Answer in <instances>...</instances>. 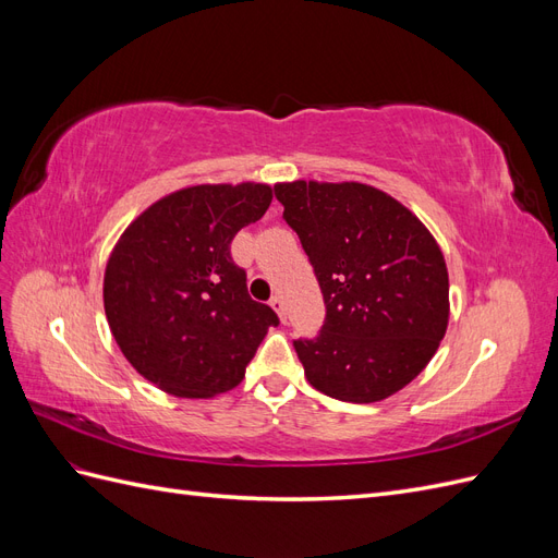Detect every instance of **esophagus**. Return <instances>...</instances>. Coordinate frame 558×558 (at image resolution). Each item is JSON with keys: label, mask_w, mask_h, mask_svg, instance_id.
I'll return each instance as SVG.
<instances>
[{"label": "esophagus", "mask_w": 558, "mask_h": 558, "mask_svg": "<svg viewBox=\"0 0 558 558\" xmlns=\"http://www.w3.org/2000/svg\"><path fill=\"white\" fill-rule=\"evenodd\" d=\"M269 305H272V310L279 314L281 320H286V305H283V298L281 295H272V300H269Z\"/></svg>", "instance_id": "34e87169"}]
</instances>
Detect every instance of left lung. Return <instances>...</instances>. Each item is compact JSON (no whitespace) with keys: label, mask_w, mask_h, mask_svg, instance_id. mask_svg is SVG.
<instances>
[{"label":"left lung","mask_w":558,"mask_h":558,"mask_svg":"<svg viewBox=\"0 0 558 558\" xmlns=\"http://www.w3.org/2000/svg\"><path fill=\"white\" fill-rule=\"evenodd\" d=\"M324 293L326 320L295 353L316 391L377 402L408 386L449 320L442 251L398 199L365 183L275 185Z\"/></svg>","instance_id":"obj_1"}]
</instances>
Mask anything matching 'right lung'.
<instances>
[{"instance_id":"right-lung-1","label":"right lung","mask_w":558,"mask_h":558,"mask_svg":"<svg viewBox=\"0 0 558 558\" xmlns=\"http://www.w3.org/2000/svg\"><path fill=\"white\" fill-rule=\"evenodd\" d=\"M272 202L265 183L191 185L150 205L113 246L105 312L142 377L179 398H211L244 379L279 316L246 289L230 244Z\"/></svg>"}]
</instances>
